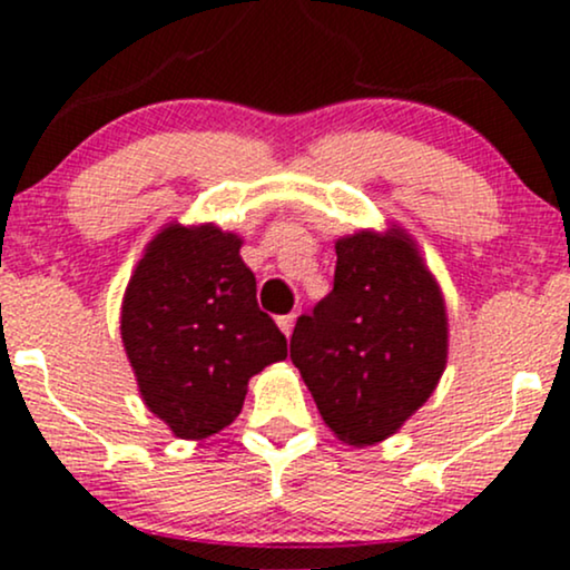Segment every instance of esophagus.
I'll return each instance as SVG.
<instances>
[{"instance_id": "obj_1", "label": "esophagus", "mask_w": 570, "mask_h": 570, "mask_svg": "<svg viewBox=\"0 0 570 570\" xmlns=\"http://www.w3.org/2000/svg\"><path fill=\"white\" fill-rule=\"evenodd\" d=\"M294 322H297V313H286V316H278V326H281V332H284L286 337L292 335Z\"/></svg>"}]
</instances>
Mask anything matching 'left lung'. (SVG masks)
Returning a JSON list of instances; mask_svg holds the SVG:
<instances>
[{
    "mask_svg": "<svg viewBox=\"0 0 570 570\" xmlns=\"http://www.w3.org/2000/svg\"><path fill=\"white\" fill-rule=\"evenodd\" d=\"M335 286L297 318L292 362L337 440L367 448L426 404L448 364V313L407 233L335 244Z\"/></svg>",
    "mask_w": 570,
    "mask_h": 570,
    "instance_id": "1",
    "label": "left lung"
}]
</instances>
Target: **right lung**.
I'll return each instance as SVG.
<instances>
[{
	"label": "right lung",
	"instance_id": "add662e5",
	"mask_svg": "<svg viewBox=\"0 0 570 570\" xmlns=\"http://www.w3.org/2000/svg\"><path fill=\"white\" fill-rule=\"evenodd\" d=\"M120 335L141 399L181 440L238 417L248 377L286 358V337L257 305L240 238L171 222L128 281Z\"/></svg>",
	"mask_w": 570,
	"mask_h": 570
}]
</instances>
